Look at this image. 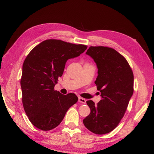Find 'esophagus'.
<instances>
[{
  "label": "esophagus",
  "mask_w": 154,
  "mask_h": 154,
  "mask_svg": "<svg viewBox=\"0 0 154 154\" xmlns=\"http://www.w3.org/2000/svg\"><path fill=\"white\" fill-rule=\"evenodd\" d=\"M79 102L81 103H83V104H85L86 100L83 99V98H82V97H79Z\"/></svg>",
  "instance_id": "obj_1"
}]
</instances>
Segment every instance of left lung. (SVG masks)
<instances>
[{
	"mask_svg": "<svg viewBox=\"0 0 154 154\" xmlns=\"http://www.w3.org/2000/svg\"><path fill=\"white\" fill-rule=\"evenodd\" d=\"M86 54L97 63L94 83L102 99L97 104L87 101L91 113L83 124L94 134H105L116 128L126 112L134 93V74L126 58L113 48L91 46Z\"/></svg>",
	"mask_w": 154,
	"mask_h": 154,
	"instance_id": "8db88e82",
	"label": "left lung"
}]
</instances>
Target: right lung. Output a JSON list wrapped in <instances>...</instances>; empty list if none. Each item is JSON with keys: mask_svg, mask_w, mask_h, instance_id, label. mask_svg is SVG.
I'll return each instance as SVG.
<instances>
[{"mask_svg": "<svg viewBox=\"0 0 154 154\" xmlns=\"http://www.w3.org/2000/svg\"><path fill=\"white\" fill-rule=\"evenodd\" d=\"M87 45L61 40H44L30 51L22 66V100L26 114L37 128H56L69 108L76 103L74 93L62 94L54 89L69 59L79 56Z\"/></svg>", "mask_w": 154, "mask_h": 154, "instance_id": "1", "label": "right lung"}]
</instances>
